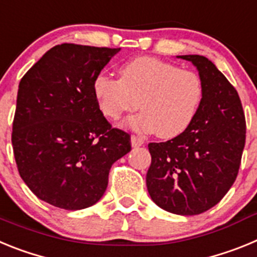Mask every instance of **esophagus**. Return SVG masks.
Returning <instances> with one entry per match:
<instances>
[{
    "instance_id": "1",
    "label": "esophagus",
    "mask_w": 257,
    "mask_h": 257,
    "mask_svg": "<svg viewBox=\"0 0 257 257\" xmlns=\"http://www.w3.org/2000/svg\"><path fill=\"white\" fill-rule=\"evenodd\" d=\"M143 144H144V139H143L142 136L131 135V145H133L134 148H138V147H142Z\"/></svg>"
}]
</instances>
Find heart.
Masks as SVG:
<instances>
[{"instance_id": "1", "label": "heart", "mask_w": 257, "mask_h": 257, "mask_svg": "<svg viewBox=\"0 0 257 257\" xmlns=\"http://www.w3.org/2000/svg\"><path fill=\"white\" fill-rule=\"evenodd\" d=\"M119 74L121 78L100 74L94 81L95 97L106 117L115 121L140 106L143 112L130 118L127 126L162 139L181 135L194 122L205 95L197 72L139 56L121 65Z\"/></svg>"}]
</instances>
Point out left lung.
Returning a JSON list of instances; mask_svg holds the SVG:
<instances>
[{
  "label": "left lung",
  "instance_id": "1",
  "mask_svg": "<svg viewBox=\"0 0 257 257\" xmlns=\"http://www.w3.org/2000/svg\"><path fill=\"white\" fill-rule=\"evenodd\" d=\"M198 70L205 95L185 133L148 145L147 188L157 206L176 215H198L217 205L237 179L246 143L238 92L212 61L181 55Z\"/></svg>",
  "mask_w": 257,
  "mask_h": 257
}]
</instances>
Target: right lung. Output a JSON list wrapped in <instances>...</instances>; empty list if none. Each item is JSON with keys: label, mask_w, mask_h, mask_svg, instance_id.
Listing matches in <instances>:
<instances>
[{"label": "right lung", "mask_w": 257, "mask_h": 257, "mask_svg": "<svg viewBox=\"0 0 257 257\" xmlns=\"http://www.w3.org/2000/svg\"><path fill=\"white\" fill-rule=\"evenodd\" d=\"M121 49L61 44L19 83L13 122L18 171L36 196L64 210L95 205L113 163L131 151L99 108L94 81Z\"/></svg>", "instance_id": "obj_1"}]
</instances>
